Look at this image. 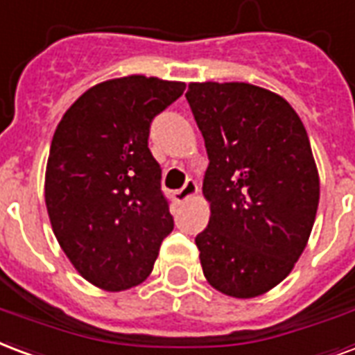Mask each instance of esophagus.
Listing matches in <instances>:
<instances>
[{"mask_svg": "<svg viewBox=\"0 0 355 355\" xmlns=\"http://www.w3.org/2000/svg\"><path fill=\"white\" fill-rule=\"evenodd\" d=\"M198 194V183L194 180H187V183L180 189V191H175L174 193V200L178 204H183V202H187L189 198H193Z\"/></svg>", "mask_w": 355, "mask_h": 355, "instance_id": "34e87169", "label": "esophagus"}]
</instances>
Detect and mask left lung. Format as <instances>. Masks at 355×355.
Masks as SVG:
<instances>
[{
    "label": "left lung",
    "mask_w": 355,
    "mask_h": 355,
    "mask_svg": "<svg viewBox=\"0 0 355 355\" xmlns=\"http://www.w3.org/2000/svg\"><path fill=\"white\" fill-rule=\"evenodd\" d=\"M185 97L209 157L211 215L194 239L204 277L257 297L290 275L313 230L320 178L307 130L288 101L252 84L191 82Z\"/></svg>",
    "instance_id": "obj_1"
}]
</instances>
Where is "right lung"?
Instances as JSON below:
<instances>
[{
    "label": "right lung",
    "instance_id": "1",
    "mask_svg": "<svg viewBox=\"0 0 355 355\" xmlns=\"http://www.w3.org/2000/svg\"><path fill=\"white\" fill-rule=\"evenodd\" d=\"M183 82L130 74L101 82L63 114L52 138L44 202L58 243L87 282L138 286L174 230L161 166L148 148L151 119Z\"/></svg>",
    "mask_w": 355,
    "mask_h": 355
}]
</instances>
